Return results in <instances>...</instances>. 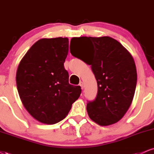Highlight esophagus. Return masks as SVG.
Here are the masks:
<instances>
[{
	"mask_svg": "<svg viewBox=\"0 0 154 154\" xmlns=\"http://www.w3.org/2000/svg\"><path fill=\"white\" fill-rule=\"evenodd\" d=\"M79 85L81 86V88H82V90L84 89V84H83V82H79Z\"/></svg>",
	"mask_w": 154,
	"mask_h": 154,
	"instance_id": "34e87169",
	"label": "esophagus"
}]
</instances>
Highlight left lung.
Segmentation results:
<instances>
[{"label":"left lung","instance_id":"left-lung-1","mask_svg":"<svg viewBox=\"0 0 154 154\" xmlns=\"http://www.w3.org/2000/svg\"><path fill=\"white\" fill-rule=\"evenodd\" d=\"M72 40L89 43L92 46L91 57L82 60L91 66L98 84L96 97L87 103L90 118L101 126L117 122L128 110L135 94L137 71L133 58L110 37H81ZM70 52L78 58L71 48Z\"/></svg>","mask_w":154,"mask_h":154}]
</instances>
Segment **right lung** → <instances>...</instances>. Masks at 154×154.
Here are the masks:
<instances>
[{"label":"right lung","mask_w":154,"mask_h":154,"mask_svg":"<svg viewBox=\"0 0 154 154\" xmlns=\"http://www.w3.org/2000/svg\"><path fill=\"white\" fill-rule=\"evenodd\" d=\"M68 51V38L40 39L17 69L21 100L31 116L42 123L53 125L64 119L82 92L80 86L69 83L63 65Z\"/></svg>","instance_id":"obj_1"}]
</instances>
